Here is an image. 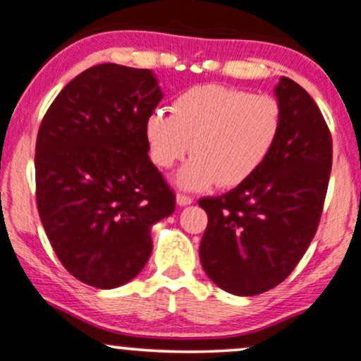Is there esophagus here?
<instances>
[{
	"label": "esophagus",
	"mask_w": 361,
	"mask_h": 361,
	"mask_svg": "<svg viewBox=\"0 0 361 361\" xmlns=\"http://www.w3.org/2000/svg\"><path fill=\"white\" fill-rule=\"evenodd\" d=\"M176 204L180 205V207H185V205L193 204V197L185 195V193H178V195H176Z\"/></svg>",
	"instance_id": "1"
}]
</instances>
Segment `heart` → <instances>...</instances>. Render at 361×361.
I'll list each match as a JSON object with an SVG mask.
<instances>
[{
	"instance_id": "b5f03b06",
	"label": "heart",
	"mask_w": 361,
	"mask_h": 361,
	"mask_svg": "<svg viewBox=\"0 0 361 361\" xmlns=\"http://www.w3.org/2000/svg\"><path fill=\"white\" fill-rule=\"evenodd\" d=\"M283 130L276 97L226 85H199L173 102L171 114L156 109L145 120L154 164L169 169L193 157L176 176L178 187L205 190L243 183L274 150Z\"/></svg>"
}]
</instances>
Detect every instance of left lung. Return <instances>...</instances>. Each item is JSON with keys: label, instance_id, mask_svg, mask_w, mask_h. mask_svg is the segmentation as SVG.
Wrapping results in <instances>:
<instances>
[{"label": "left lung", "instance_id": "1", "mask_svg": "<svg viewBox=\"0 0 361 361\" xmlns=\"http://www.w3.org/2000/svg\"><path fill=\"white\" fill-rule=\"evenodd\" d=\"M283 130L267 161L231 192L200 199L209 223L200 262L221 290L255 296L291 274L314 240L332 168V138L310 94L291 78L274 89Z\"/></svg>", "mask_w": 361, "mask_h": 361}]
</instances>
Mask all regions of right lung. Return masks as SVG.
Wrapping results in <instances>:
<instances>
[{"label":"right lung","mask_w":361,"mask_h":361,"mask_svg":"<svg viewBox=\"0 0 361 361\" xmlns=\"http://www.w3.org/2000/svg\"><path fill=\"white\" fill-rule=\"evenodd\" d=\"M161 99L150 70L104 63L77 75L39 126V217L59 262L89 286L132 281L152 252L150 228L174 212L145 138Z\"/></svg>","instance_id":"1"}]
</instances>
